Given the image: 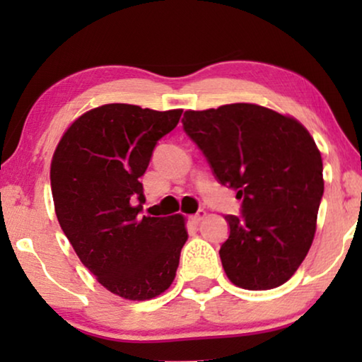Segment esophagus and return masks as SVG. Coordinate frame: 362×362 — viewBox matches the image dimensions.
Segmentation results:
<instances>
[{"label": "esophagus", "mask_w": 362, "mask_h": 362, "mask_svg": "<svg viewBox=\"0 0 362 362\" xmlns=\"http://www.w3.org/2000/svg\"><path fill=\"white\" fill-rule=\"evenodd\" d=\"M204 217H206V211H202V209H201V211H197L196 214L191 217V221L194 222V224H199V222H201L202 219H204Z\"/></svg>", "instance_id": "34e87169"}]
</instances>
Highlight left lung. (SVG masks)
Instances as JSON below:
<instances>
[{"mask_svg":"<svg viewBox=\"0 0 362 362\" xmlns=\"http://www.w3.org/2000/svg\"><path fill=\"white\" fill-rule=\"evenodd\" d=\"M181 122L216 180L242 199L240 216H226V275L247 290L284 285L316 230L325 181L315 140L295 118L254 103L187 110Z\"/></svg>","mask_w":362,"mask_h":362,"instance_id":"left-lung-1","label":"left lung"}]
</instances>
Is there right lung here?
<instances>
[{"instance_id": "right-lung-1", "label": "right lung", "mask_w": 362, "mask_h": 362, "mask_svg": "<svg viewBox=\"0 0 362 362\" xmlns=\"http://www.w3.org/2000/svg\"><path fill=\"white\" fill-rule=\"evenodd\" d=\"M182 110L108 103L83 113L54 151L56 216L83 265L108 291L150 300L170 288L187 240L182 216L140 217V177Z\"/></svg>"}]
</instances>
